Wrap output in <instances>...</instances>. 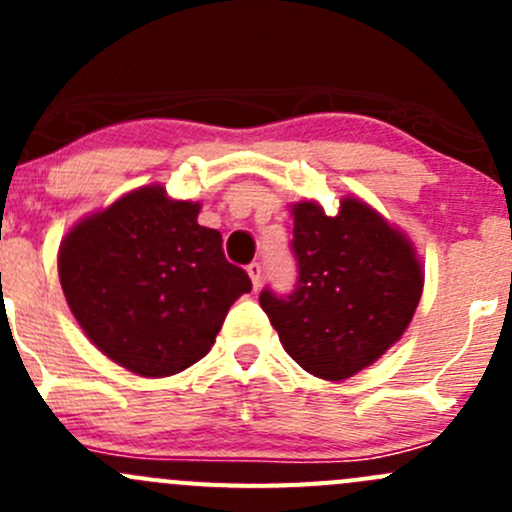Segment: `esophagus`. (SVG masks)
<instances>
[{"label": "esophagus", "mask_w": 512, "mask_h": 512, "mask_svg": "<svg viewBox=\"0 0 512 512\" xmlns=\"http://www.w3.org/2000/svg\"><path fill=\"white\" fill-rule=\"evenodd\" d=\"M247 275H250L252 287H255V292H257V289H260V285H262V265H260V262H252V265H247Z\"/></svg>", "instance_id": "esophagus-1"}]
</instances>
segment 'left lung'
<instances>
[{
  "mask_svg": "<svg viewBox=\"0 0 512 512\" xmlns=\"http://www.w3.org/2000/svg\"><path fill=\"white\" fill-rule=\"evenodd\" d=\"M297 285L262 289L260 307L285 352L309 374L342 381L394 347L414 319L423 270L404 232L371 205L344 198L337 215L292 205Z\"/></svg>",
  "mask_w": 512,
  "mask_h": 512,
  "instance_id": "8db88e82",
  "label": "left lung"
}]
</instances>
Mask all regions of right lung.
<instances>
[{
  "mask_svg": "<svg viewBox=\"0 0 512 512\" xmlns=\"http://www.w3.org/2000/svg\"><path fill=\"white\" fill-rule=\"evenodd\" d=\"M200 203L146 185L71 227L59 247L64 297L86 337L138 376L203 359L227 309L250 292L223 235L198 225Z\"/></svg>",
  "mask_w": 512,
  "mask_h": 512,
  "instance_id": "obj_1",
  "label": "right lung"
}]
</instances>
